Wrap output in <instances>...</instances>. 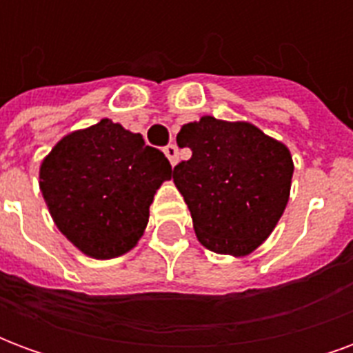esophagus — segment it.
<instances>
[{
  "instance_id": "1",
  "label": "esophagus",
  "mask_w": 353,
  "mask_h": 353,
  "mask_svg": "<svg viewBox=\"0 0 353 353\" xmlns=\"http://www.w3.org/2000/svg\"><path fill=\"white\" fill-rule=\"evenodd\" d=\"M164 154L168 157L170 164H172V166H176L177 161H179V149H177V145L170 143L168 147H164Z\"/></svg>"
}]
</instances>
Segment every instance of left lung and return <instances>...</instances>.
<instances>
[{"label": "left lung", "instance_id": "obj_1", "mask_svg": "<svg viewBox=\"0 0 353 353\" xmlns=\"http://www.w3.org/2000/svg\"><path fill=\"white\" fill-rule=\"evenodd\" d=\"M177 145L192 151L172 177L200 244L232 257L255 252L288 206L295 170L288 145L255 124L212 115L183 124Z\"/></svg>", "mask_w": 353, "mask_h": 353}]
</instances>
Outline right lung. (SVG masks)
Segmentation results:
<instances>
[{
	"label": "right lung",
	"mask_w": 353,
	"mask_h": 353,
	"mask_svg": "<svg viewBox=\"0 0 353 353\" xmlns=\"http://www.w3.org/2000/svg\"><path fill=\"white\" fill-rule=\"evenodd\" d=\"M168 179V159L111 119L70 132L39 166V189L58 230L100 261L138 245L149 206Z\"/></svg>",
	"instance_id": "add662e5"
}]
</instances>
